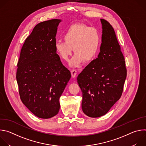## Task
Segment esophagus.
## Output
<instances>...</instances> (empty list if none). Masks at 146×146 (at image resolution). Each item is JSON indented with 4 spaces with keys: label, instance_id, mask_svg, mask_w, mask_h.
Returning a JSON list of instances; mask_svg holds the SVG:
<instances>
[{
    "label": "esophagus",
    "instance_id": "obj_1",
    "mask_svg": "<svg viewBox=\"0 0 146 146\" xmlns=\"http://www.w3.org/2000/svg\"><path fill=\"white\" fill-rule=\"evenodd\" d=\"M71 74H72V77H75L76 74H77V70L75 69H72L71 70Z\"/></svg>",
    "mask_w": 146,
    "mask_h": 146
}]
</instances>
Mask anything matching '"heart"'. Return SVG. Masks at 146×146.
I'll use <instances>...</instances> for the list:
<instances>
[{
	"label": "heart",
	"instance_id": "heart-1",
	"mask_svg": "<svg viewBox=\"0 0 146 146\" xmlns=\"http://www.w3.org/2000/svg\"><path fill=\"white\" fill-rule=\"evenodd\" d=\"M64 40H57L55 50L64 60L68 61L73 48L75 55L70 62L72 66H78L83 60L90 62L94 59L100 44V34L94 27L82 24L70 25L64 32Z\"/></svg>",
	"mask_w": 146,
	"mask_h": 146
}]
</instances>
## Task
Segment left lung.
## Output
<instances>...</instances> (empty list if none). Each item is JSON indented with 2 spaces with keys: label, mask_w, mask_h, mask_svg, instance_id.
Wrapping results in <instances>:
<instances>
[{
  "label": "left lung",
  "mask_w": 146,
  "mask_h": 146,
  "mask_svg": "<svg viewBox=\"0 0 146 146\" xmlns=\"http://www.w3.org/2000/svg\"><path fill=\"white\" fill-rule=\"evenodd\" d=\"M100 21V52L77 78L82 93V111L92 118L106 114L119 99L127 77L125 61L114 30L106 20Z\"/></svg>",
  "instance_id": "left-lung-1"
}]
</instances>
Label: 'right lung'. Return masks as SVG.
Wrapping results in <instances>:
<instances>
[{
    "mask_svg": "<svg viewBox=\"0 0 146 146\" xmlns=\"http://www.w3.org/2000/svg\"><path fill=\"white\" fill-rule=\"evenodd\" d=\"M60 21L53 19L36 25L25 41L17 64L21 100L40 118H50L58 113L59 98L71 77L54 47Z\"/></svg>",
    "mask_w": 146,
    "mask_h": 146,
    "instance_id": "1",
    "label": "right lung"
}]
</instances>
